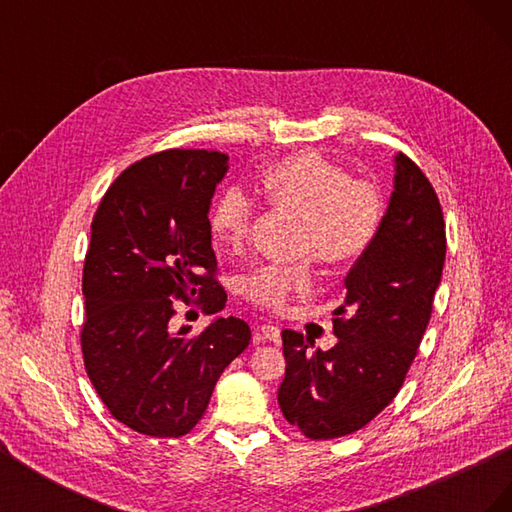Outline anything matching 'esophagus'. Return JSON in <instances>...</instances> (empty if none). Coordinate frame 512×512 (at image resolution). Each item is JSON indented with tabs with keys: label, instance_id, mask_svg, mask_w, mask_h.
<instances>
[{
	"label": "esophagus",
	"instance_id": "1",
	"mask_svg": "<svg viewBox=\"0 0 512 512\" xmlns=\"http://www.w3.org/2000/svg\"><path fill=\"white\" fill-rule=\"evenodd\" d=\"M256 333H258L262 339H269V342H273V344H280V342H282V331H280V327H275L273 322H262V324H258Z\"/></svg>",
	"mask_w": 512,
	"mask_h": 512
}]
</instances>
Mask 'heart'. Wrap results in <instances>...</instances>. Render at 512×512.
<instances>
[{"instance_id": "obj_1", "label": "heart", "mask_w": 512, "mask_h": 512, "mask_svg": "<svg viewBox=\"0 0 512 512\" xmlns=\"http://www.w3.org/2000/svg\"><path fill=\"white\" fill-rule=\"evenodd\" d=\"M260 190L277 209L301 215L297 252L314 254L327 265H346L365 254L380 226L378 192L316 151L292 153L271 164L260 177ZM254 215V196L230 185L215 200L209 224L224 247L241 252L250 239ZM309 286L312 269L307 260L294 265L265 262L243 277L241 290L258 307L282 309L292 294Z\"/></svg>"}]
</instances>
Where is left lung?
I'll return each mask as SVG.
<instances>
[{
  "label": "left lung",
  "mask_w": 512,
  "mask_h": 512,
  "mask_svg": "<svg viewBox=\"0 0 512 512\" xmlns=\"http://www.w3.org/2000/svg\"><path fill=\"white\" fill-rule=\"evenodd\" d=\"M446 256L436 190L406 153L374 241L346 275L333 312L337 344L309 352L312 339L282 331L286 376L277 401L305 438L333 440L363 429L406 380L431 318Z\"/></svg>",
  "instance_id": "obj_1"
}]
</instances>
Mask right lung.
<instances>
[{
  "label": "right lung",
  "instance_id": "add662e5",
  "mask_svg": "<svg viewBox=\"0 0 512 512\" xmlns=\"http://www.w3.org/2000/svg\"><path fill=\"white\" fill-rule=\"evenodd\" d=\"M228 156L166 149L111 183L91 222L83 267L87 376L119 423L151 438H181L203 418L215 382L247 348L241 318H215L196 335L173 329L177 303L218 314L209 207Z\"/></svg>",
  "mask_w": 512,
  "mask_h": 512
}]
</instances>
